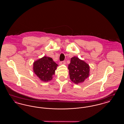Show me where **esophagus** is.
Returning <instances> with one entry per match:
<instances>
[{
  "label": "esophagus",
  "instance_id": "1",
  "mask_svg": "<svg viewBox=\"0 0 124 124\" xmlns=\"http://www.w3.org/2000/svg\"><path fill=\"white\" fill-rule=\"evenodd\" d=\"M65 61H61L59 62V65H65Z\"/></svg>",
  "mask_w": 124,
  "mask_h": 124
}]
</instances>
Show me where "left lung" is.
<instances>
[{"label":"left lung","mask_w":124,"mask_h":124,"mask_svg":"<svg viewBox=\"0 0 124 124\" xmlns=\"http://www.w3.org/2000/svg\"><path fill=\"white\" fill-rule=\"evenodd\" d=\"M68 69L71 81L76 84L83 82L89 76L88 64L75 56L71 58Z\"/></svg>","instance_id":"1"}]
</instances>
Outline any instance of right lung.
<instances>
[{
	"mask_svg": "<svg viewBox=\"0 0 124 124\" xmlns=\"http://www.w3.org/2000/svg\"><path fill=\"white\" fill-rule=\"evenodd\" d=\"M33 70L36 75L44 82L53 79L58 65L51 58L44 56L33 63Z\"/></svg>",
	"mask_w": 124,
	"mask_h": 124,
	"instance_id": "1",
	"label": "right lung"
}]
</instances>
